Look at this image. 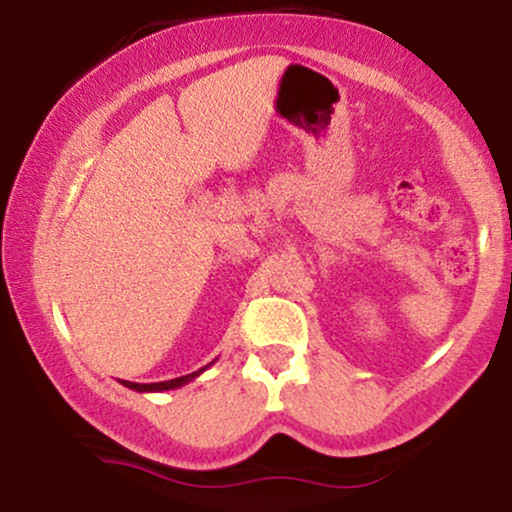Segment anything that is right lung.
Here are the masks:
<instances>
[{
  "label": "right lung",
  "mask_w": 512,
  "mask_h": 512,
  "mask_svg": "<svg viewBox=\"0 0 512 512\" xmlns=\"http://www.w3.org/2000/svg\"><path fill=\"white\" fill-rule=\"evenodd\" d=\"M211 363H214V361H211ZM211 363H209V366H211ZM209 366L199 368V370H195V373H190V375H182V378L163 380V383H129V380H120V383L125 385V387H129V390H137V392H166V390H178V387L192 383V380H195L197 375H202L204 370H207Z\"/></svg>",
  "instance_id": "right-lung-1"
}]
</instances>
